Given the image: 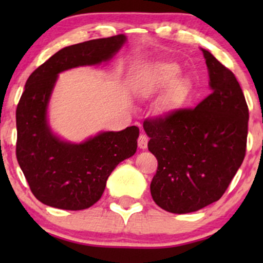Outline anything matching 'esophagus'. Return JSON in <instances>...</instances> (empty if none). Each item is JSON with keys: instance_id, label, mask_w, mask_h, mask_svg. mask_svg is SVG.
<instances>
[{"instance_id": "obj_1", "label": "esophagus", "mask_w": 263, "mask_h": 263, "mask_svg": "<svg viewBox=\"0 0 263 263\" xmlns=\"http://www.w3.org/2000/svg\"><path fill=\"white\" fill-rule=\"evenodd\" d=\"M147 143H148V136L145 134H140L139 139H138V145L140 149H146L147 148Z\"/></svg>"}]
</instances>
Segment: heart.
<instances>
[{
    "instance_id": "1",
    "label": "heart",
    "mask_w": 263,
    "mask_h": 263,
    "mask_svg": "<svg viewBox=\"0 0 263 263\" xmlns=\"http://www.w3.org/2000/svg\"><path fill=\"white\" fill-rule=\"evenodd\" d=\"M181 67L170 61H161L148 70L140 85V95L149 98L159 95L165 89V95L160 100V114L168 115L179 109L188 99L190 82L186 78L179 77Z\"/></svg>"
}]
</instances>
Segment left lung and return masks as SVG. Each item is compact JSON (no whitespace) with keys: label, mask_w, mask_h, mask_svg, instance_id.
<instances>
[{"label":"left lung","mask_w":263,"mask_h":263,"mask_svg":"<svg viewBox=\"0 0 263 263\" xmlns=\"http://www.w3.org/2000/svg\"><path fill=\"white\" fill-rule=\"evenodd\" d=\"M201 50L211 95L195 109L143 122L148 149L158 160L151 194L158 206L176 214L220 199L246 156L249 110L242 88L231 70Z\"/></svg>","instance_id":"left-lung-1"}]
</instances>
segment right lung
<instances>
[{
	"label": "right lung",
	"instance_id": "1",
	"mask_svg": "<svg viewBox=\"0 0 263 263\" xmlns=\"http://www.w3.org/2000/svg\"><path fill=\"white\" fill-rule=\"evenodd\" d=\"M127 42L124 34L93 39L61 49L27 79L16 107V159L33 195L46 206L80 211L102 197L121 161L134 156L139 128L100 132L82 142L51 130L48 107L59 74L109 62Z\"/></svg>",
	"mask_w": 263,
	"mask_h": 263
}]
</instances>
